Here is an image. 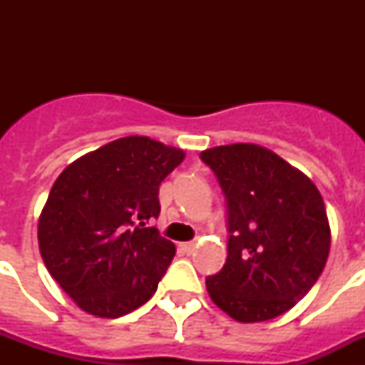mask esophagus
I'll use <instances>...</instances> for the list:
<instances>
[{"mask_svg":"<svg viewBox=\"0 0 365 365\" xmlns=\"http://www.w3.org/2000/svg\"><path fill=\"white\" fill-rule=\"evenodd\" d=\"M180 247H182V250H185L186 254H192L193 250H195V243H193V241H190V243H182Z\"/></svg>","mask_w":365,"mask_h":365,"instance_id":"1","label":"esophagus"}]
</instances>
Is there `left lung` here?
<instances>
[{
  "label": "left lung",
  "mask_w": 365,
  "mask_h": 365,
  "mask_svg": "<svg viewBox=\"0 0 365 365\" xmlns=\"http://www.w3.org/2000/svg\"><path fill=\"white\" fill-rule=\"evenodd\" d=\"M228 208V257L206 291L243 324L292 309L320 278L331 248L324 199L307 175L257 144L201 151Z\"/></svg>",
  "instance_id": "8db88e82"
}]
</instances>
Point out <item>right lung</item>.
<instances>
[{
	"label": "right lung",
	"instance_id": "1",
	"mask_svg": "<svg viewBox=\"0 0 365 365\" xmlns=\"http://www.w3.org/2000/svg\"><path fill=\"white\" fill-rule=\"evenodd\" d=\"M185 151L150 137H124L60 173L38 221L49 274L82 311L118 318L157 291L175 245L155 227L159 186Z\"/></svg>",
	"mask_w": 365,
	"mask_h": 365
}]
</instances>
